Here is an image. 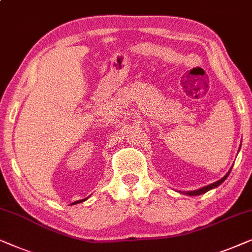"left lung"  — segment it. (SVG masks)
<instances>
[{"instance_id":"8db88e82","label":"left lung","mask_w":252,"mask_h":252,"mask_svg":"<svg viewBox=\"0 0 252 252\" xmlns=\"http://www.w3.org/2000/svg\"><path fill=\"white\" fill-rule=\"evenodd\" d=\"M240 148H241V145H240ZM239 151H240V150H239ZM232 168H233V166H232ZM232 168L228 170V172L226 173V175H225L224 177H222L221 179H219V180H217V182H215V183L210 184V185H207V186H204V187H201V189H195V190H185V192H182V190H179V193L186 194V195H189V196H197V195H201V194L207 193L208 190H211V189H216V187H218L219 185H221V184L224 183L225 180H226V178H227L229 173H231V170H232Z\"/></svg>"}]
</instances>
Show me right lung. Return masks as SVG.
I'll use <instances>...</instances> for the list:
<instances>
[{
	"label": "right lung",
	"instance_id": "obj_1",
	"mask_svg": "<svg viewBox=\"0 0 252 252\" xmlns=\"http://www.w3.org/2000/svg\"><path fill=\"white\" fill-rule=\"evenodd\" d=\"M86 200H88V197H87V198H83V200H79V201L73 202V203H70V205H73V204H77V203H81V202H84Z\"/></svg>",
	"mask_w": 252,
	"mask_h": 252
}]
</instances>
